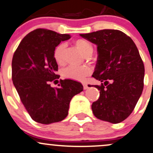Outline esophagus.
<instances>
[{
	"label": "esophagus",
	"instance_id": "esophagus-1",
	"mask_svg": "<svg viewBox=\"0 0 153 153\" xmlns=\"http://www.w3.org/2000/svg\"><path fill=\"white\" fill-rule=\"evenodd\" d=\"M83 88L85 89H85H87L88 88V85L87 84H86V83H83Z\"/></svg>",
	"mask_w": 153,
	"mask_h": 153
}]
</instances>
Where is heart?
Returning <instances> with one entry per match:
<instances>
[{
  "label": "heart",
  "mask_w": 153,
  "mask_h": 153,
  "mask_svg": "<svg viewBox=\"0 0 153 153\" xmlns=\"http://www.w3.org/2000/svg\"><path fill=\"white\" fill-rule=\"evenodd\" d=\"M74 45L77 49L86 57H89L93 53V47L88 41L79 39L74 41ZM65 44H59L53 51V57L59 65L64 64ZM91 74V69L86 65H70L63 71V76L70 79L83 81Z\"/></svg>",
  "instance_id": "1"
}]
</instances>
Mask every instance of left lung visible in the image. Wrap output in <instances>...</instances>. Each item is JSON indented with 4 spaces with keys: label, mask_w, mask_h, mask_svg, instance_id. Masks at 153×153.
<instances>
[{
    "label": "left lung",
    "mask_w": 153,
    "mask_h": 153,
    "mask_svg": "<svg viewBox=\"0 0 153 153\" xmlns=\"http://www.w3.org/2000/svg\"><path fill=\"white\" fill-rule=\"evenodd\" d=\"M97 46L98 58L92 76L100 97L91 109L97 118L112 123L123 121L134 110L143 88L144 65L132 39L117 30L80 34Z\"/></svg>",
    "instance_id": "1"
}]
</instances>
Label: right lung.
<instances>
[{
  "instance_id": "1",
  "label": "right lung",
  "mask_w": 153,
  "mask_h": 153,
  "mask_svg": "<svg viewBox=\"0 0 153 153\" xmlns=\"http://www.w3.org/2000/svg\"><path fill=\"white\" fill-rule=\"evenodd\" d=\"M71 38L53 30L39 28L22 40L12 61V79L22 103L33 120L42 124L59 122L68 114L72 97L83 91L79 82L60 79L53 57L56 47Z\"/></svg>"
}]
</instances>
